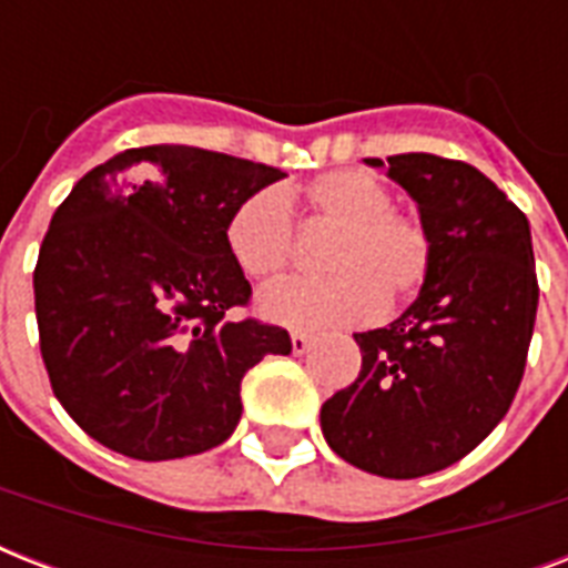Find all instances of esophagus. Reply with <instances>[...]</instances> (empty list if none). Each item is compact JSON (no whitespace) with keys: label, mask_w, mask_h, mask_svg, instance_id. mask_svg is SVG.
<instances>
[{"label":"esophagus","mask_w":568,"mask_h":568,"mask_svg":"<svg viewBox=\"0 0 568 568\" xmlns=\"http://www.w3.org/2000/svg\"><path fill=\"white\" fill-rule=\"evenodd\" d=\"M310 347H312L310 333H301V329H294V333H292V351H294V354H297V356L306 354Z\"/></svg>","instance_id":"34e87169"}]
</instances>
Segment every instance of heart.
Instances as JSON below:
<instances>
[{"mask_svg": "<svg viewBox=\"0 0 568 568\" xmlns=\"http://www.w3.org/2000/svg\"><path fill=\"white\" fill-rule=\"evenodd\" d=\"M310 217L338 226L321 267L327 276L288 280L258 294L265 318L297 329L345 327L409 301L433 267V232L397 212L395 194L368 171H329L303 185ZM226 250L241 274L271 283L292 265V203L280 189L244 196L226 221Z\"/></svg>", "mask_w": 568, "mask_h": 568, "instance_id": "heart-1", "label": "heart"}]
</instances>
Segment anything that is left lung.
I'll return each mask as SVG.
<instances>
[{
  "mask_svg": "<svg viewBox=\"0 0 568 568\" xmlns=\"http://www.w3.org/2000/svg\"><path fill=\"white\" fill-rule=\"evenodd\" d=\"M386 162L430 226L433 267L400 318L354 333L363 368L321 406V430L351 466L409 480L454 466L507 415L539 285L528 217L493 180L430 153Z\"/></svg>",
  "mask_w": 568,
  "mask_h": 568,
  "instance_id": "obj_1",
  "label": "left lung"
}]
</instances>
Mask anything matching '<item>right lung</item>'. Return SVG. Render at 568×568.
Masks as SVG:
<instances>
[{"mask_svg":"<svg viewBox=\"0 0 568 568\" xmlns=\"http://www.w3.org/2000/svg\"><path fill=\"white\" fill-rule=\"evenodd\" d=\"M283 176L200 146H138L84 173L58 205L34 267L40 354L91 439L146 463L230 439L244 374L292 354V338L230 318L250 283L226 250V221Z\"/></svg>","mask_w":568,"mask_h":568,"instance_id":"right-lung-1","label":"right lung"}]
</instances>
